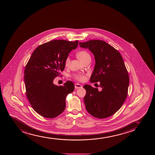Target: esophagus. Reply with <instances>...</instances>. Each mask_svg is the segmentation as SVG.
I'll use <instances>...</instances> for the list:
<instances>
[{
	"instance_id": "obj_1",
	"label": "esophagus",
	"mask_w": 155,
	"mask_h": 155,
	"mask_svg": "<svg viewBox=\"0 0 155 155\" xmlns=\"http://www.w3.org/2000/svg\"><path fill=\"white\" fill-rule=\"evenodd\" d=\"M75 88V89H78V88H82V86L81 84L76 83L74 84Z\"/></svg>"
}]
</instances>
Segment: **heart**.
Here are the masks:
<instances>
[{"label":"heart","instance_id":"obj_1","mask_svg":"<svg viewBox=\"0 0 155 155\" xmlns=\"http://www.w3.org/2000/svg\"><path fill=\"white\" fill-rule=\"evenodd\" d=\"M77 56L78 59L82 62L85 61L86 59H87V58H90L89 54L88 53L85 51H81L80 52H78L77 53ZM70 61V60L69 57H67L65 61V64L66 66H68L69 64ZM74 77L75 78L78 80L83 81L85 80V77L84 75H82L81 74L75 75Z\"/></svg>","mask_w":155,"mask_h":155}]
</instances>
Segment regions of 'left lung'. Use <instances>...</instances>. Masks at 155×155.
Segmentation results:
<instances>
[{
	"label": "left lung",
	"instance_id": "8db88e82",
	"mask_svg": "<svg viewBox=\"0 0 155 155\" xmlns=\"http://www.w3.org/2000/svg\"><path fill=\"white\" fill-rule=\"evenodd\" d=\"M82 48H88L94 56L95 65L90 81L100 82L101 91L89 85L84 101L89 114L105 118L119 110L126 99L129 78L123 57L113 46L102 40H93L79 43Z\"/></svg>",
	"mask_w": 155,
	"mask_h": 155
}]
</instances>
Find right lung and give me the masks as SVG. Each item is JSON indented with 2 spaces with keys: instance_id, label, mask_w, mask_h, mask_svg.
<instances>
[{
  "instance_id": "right-lung-1",
  "label": "right lung",
  "mask_w": 155,
  "mask_h": 155,
  "mask_svg": "<svg viewBox=\"0 0 155 155\" xmlns=\"http://www.w3.org/2000/svg\"><path fill=\"white\" fill-rule=\"evenodd\" d=\"M78 44V40H52L37 47L27 62L24 71L26 95L34 110L43 117H56L65 109L66 96L73 92L74 85L68 81L58 86L53 81Z\"/></svg>"
}]
</instances>
